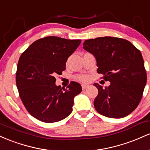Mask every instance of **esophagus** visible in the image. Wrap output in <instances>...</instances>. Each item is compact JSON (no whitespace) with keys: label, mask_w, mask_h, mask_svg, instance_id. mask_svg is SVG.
<instances>
[{"label":"esophagus","mask_w":150,"mask_h":150,"mask_svg":"<svg viewBox=\"0 0 150 150\" xmlns=\"http://www.w3.org/2000/svg\"><path fill=\"white\" fill-rule=\"evenodd\" d=\"M87 87H89V85H85V84H83V85H82V89H87Z\"/></svg>","instance_id":"obj_1"}]
</instances>
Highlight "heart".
<instances>
[{"label": "heart", "instance_id": "1", "mask_svg": "<svg viewBox=\"0 0 150 150\" xmlns=\"http://www.w3.org/2000/svg\"><path fill=\"white\" fill-rule=\"evenodd\" d=\"M79 79H80V80L84 81V82H86V81H87L89 80V77H88V76H87V75H82V76L79 77Z\"/></svg>", "mask_w": 150, "mask_h": 150}]
</instances>
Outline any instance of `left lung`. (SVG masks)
<instances>
[{"label": "left lung", "instance_id": "1", "mask_svg": "<svg viewBox=\"0 0 150 150\" xmlns=\"http://www.w3.org/2000/svg\"><path fill=\"white\" fill-rule=\"evenodd\" d=\"M83 49L95 57L97 73L111 82L105 88L94 84L98 89L94 101L97 112L111 118L131 113L138 106L147 82L140 51L128 40L111 37L86 40Z\"/></svg>", "mask_w": 150, "mask_h": 150}]
</instances>
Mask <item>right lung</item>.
<instances>
[{"instance_id":"add662e5","label":"right lung","mask_w":150,"mask_h":150,"mask_svg":"<svg viewBox=\"0 0 150 150\" xmlns=\"http://www.w3.org/2000/svg\"><path fill=\"white\" fill-rule=\"evenodd\" d=\"M80 39L47 37L32 43L19 59L16 85L20 99L32 116L45 123L64 119L73 111L82 87L71 82L66 89L56 85V75L80 44Z\"/></svg>"}]
</instances>
